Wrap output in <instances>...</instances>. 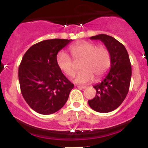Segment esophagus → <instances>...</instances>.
<instances>
[{"label": "esophagus", "instance_id": "34e87169", "mask_svg": "<svg viewBox=\"0 0 148 148\" xmlns=\"http://www.w3.org/2000/svg\"><path fill=\"white\" fill-rule=\"evenodd\" d=\"M77 87L79 88H81V89H86V86H77Z\"/></svg>", "mask_w": 148, "mask_h": 148}]
</instances>
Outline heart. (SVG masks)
Returning a JSON list of instances; mask_svg holds the SVG:
<instances>
[{
  "label": "heart",
  "mask_w": 148,
  "mask_h": 148,
  "mask_svg": "<svg viewBox=\"0 0 148 148\" xmlns=\"http://www.w3.org/2000/svg\"><path fill=\"white\" fill-rule=\"evenodd\" d=\"M69 50L74 60H81L80 69L82 70L74 80L76 84L90 83L94 80V76L96 79H99L111 67V53L104 46L97 47L95 44L82 41L71 46ZM56 60L58 68L66 75L72 77L75 74V64L65 53L59 52Z\"/></svg>",
  "instance_id": "1"
}]
</instances>
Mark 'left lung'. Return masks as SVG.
Instances as JSON below:
<instances>
[{
	"label": "left lung",
	"instance_id": "left-lung-1",
	"mask_svg": "<svg viewBox=\"0 0 148 148\" xmlns=\"http://www.w3.org/2000/svg\"><path fill=\"white\" fill-rule=\"evenodd\" d=\"M99 40L111 53V68L101 82L95 85L96 96L88 100L92 109L99 113H108L120 106L130 89L132 65L126 48L114 37L100 34L90 37Z\"/></svg>",
	"mask_w": 148,
	"mask_h": 148
}]
</instances>
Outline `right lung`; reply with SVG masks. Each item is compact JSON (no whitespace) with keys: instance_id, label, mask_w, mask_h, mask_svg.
I'll use <instances>...</instances> for the list:
<instances>
[{"instance_id":"1","label":"right lung","mask_w":148,"mask_h":148,"mask_svg":"<svg viewBox=\"0 0 148 148\" xmlns=\"http://www.w3.org/2000/svg\"><path fill=\"white\" fill-rule=\"evenodd\" d=\"M72 40L38 42L25 52L18 67L21 94L32 109L42 115L59 111L74 88L58 67L56 56Z\"/></svg>"}]
</instances>
